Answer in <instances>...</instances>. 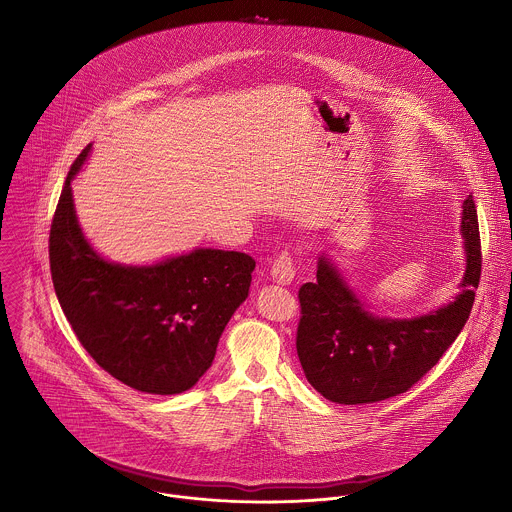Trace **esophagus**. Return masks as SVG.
I'll return each mask as SVG.
<instances>
[{"instance_id":"34e87169","label":"esophagus","mask_w":512,"mask_h":512,"mask_svg":"<svg viewBox=\"0 0 512 512\" xmlns=\"http://www.w3.org/2000/svg\"><path fill=\"white\" fill-rule=\"evenodd\" d=\"M270 274H272L276 284H282V286L292 284L293 276H295V264H293L292 254L290 252H280L278 258L272 264Z\"/></svg>"}]
</instances>
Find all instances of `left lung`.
I'll return each mask as SVG.
<instances>
[{
	"mask_svg": "<svg viewBox=\"0 0 512 512\" xmlns=\"http://www.w3.org/2000/svg\"><path fill=\"white\" fill-rule=\"evenodd\" d=\"M467 268L461 293L414 319L368 313L337 268L321 256L317 282L299 288L295 349L309 384L337 404H370L410 390L457 339L481 278V236L473 195L463 201Z\"/></svg>",
	"mask_w": 512,
	"mask_h": 512,
	"instance_id": "left-lung-1",
	"label": "left lung"
}]
</instances>
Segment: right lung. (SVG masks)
I'll use <instances>...</instances> for the list:
<instances>
[{"instance_id": "obj_1", "label": "right lung", "mask_w": 512, "mask_h": 512, "mask_svg": "<svg viewBox=\"0 0 512 512\" xmlns=\"http://www.w3.org/2000/svg\"><path fill=\"white\" fill-rule=\"evenodd\" d=\"M74 159L49 234L51 278L88 355L147 394H179L213 365L220 335L248 297L256 262L242 252L199 248L147 268L110 264L86 242L74 215Z\"/></svg>"}]
</instances>
